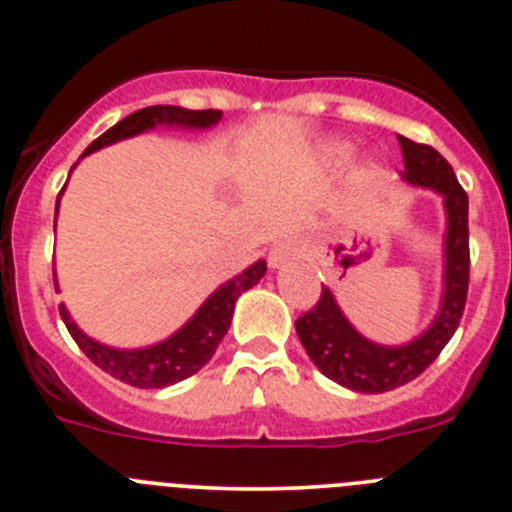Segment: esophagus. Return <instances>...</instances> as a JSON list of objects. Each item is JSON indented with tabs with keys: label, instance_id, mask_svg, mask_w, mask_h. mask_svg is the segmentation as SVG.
<instances>
[{
	"label": "esophagus",
	"instance_id": "34e87169",
	"mask_svg": "<svg viewBox=\"0 0 512 512\" xmlns=\"http://www.w3.org/2000/svg\"><path fill=\"white\" fill-rule=\"evenodd\" d=\"M299 257V247L294 245L292 240H280V242H275V245L270 247V257H267V260H270V267H282V265H287L289 260H297Z\"/></svg>",
	"mask_w": 512,
	"mask_h": 512
}]
</instances>
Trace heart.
Masks as SVG:
<instances>
[{
	"label": "heart",
	"mask_w": 512,
	"mask_h": 512,
	"mask_svg": "<svg viewBox=\"0 0 512 512\" xmlns=\"http://www.w3.org/2000/svg\"><path fill=\"white\" fill-rule=\"evenodd\" d=\"M349 153V146H344V143H334V146H329V156L332 158H344Z\"/></svg>",
	"instance_id": "obj_1"
}]
</instances>
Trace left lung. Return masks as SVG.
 Returning <instances> with one entry per match:
<instances>
[{"label": "left lung", "instance_id": "left-lung-1", "mask_svg": "<svg viewBox=\"0 0 512 512\" xmlns=\"http://www.w3.org/2000/svg\"><path fill=\"white\" fill-rule=\"evenodd\" d=\"M404 153V183L428 188L443 198L446 208V247H443V297L436 319L414 342L384 347L369 342L349 324L327 287L319 302L297 319V337L304 352L327 379L361 394H384L409 384L433 364L458 329L468 294V195L448 160L431 146L399 136Z\"/></svg>", "mask_w": 512, "mask_h": 512}]
</instances>
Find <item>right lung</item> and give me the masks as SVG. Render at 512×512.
Instances as JSON below:
<instances>
[{"label":"right lung","instance_id":"obj_1","mask_svg":"<svg viewBox=\"0 0 512 512\" xmlns=\"http://www.w3.org/2000/svg\"><path fill=\"white\" fill-rule=\"evenodd\" d=\"M223 118V111H188V108L180 106H148L141 111L131 113L123 121H118L116 126L108 128L106 133L96 138L89 148L84 151V156L98 151L103 146H111V143L123 141V138L138 136L143 131H151L156 126H178V128H210ZM81 156V158H84ZM61 195V193H59ZM56 210H59V200H56ZM267 262L257 260L255 265L247 267L245 272L235 275L232 280H227L225 285H220L200 304L198 312L183 324L175 334H170L165 342L153 344L146 349H113L106 344L96 342V339L86 337L76 322L71 319L69 309L64 304H59L61 319H64L66 329L74 337V342L79 344V349L94 361L96 366H101L106 374H111L113 379L123 381L128 386H138V389H163V386L178 384V381L188 379L195 371L203 369L210 359H213L215 349L223 342V337L230 329L232 312H235V302L242 292H247L250 287H255L257 282L265 277ZM54 287L56 285V272H54Z\"/></svg>","mask_w":512,"mask_h":512}]
</instances>
